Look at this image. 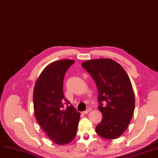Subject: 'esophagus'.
<instances>
[{"instance_id": "obj_1", "label": "esophagus", "mask_w": 158, "mask_h": 158, "mask_svg": "<svg viewBox=\"0 0 158 158\" xmlns=\"http://www.w3.org/2000/svg\"><path fill=\"white\" fill-rule=\"evenodd\" d=\"M92 111V108H91V107H88V108L86 109V111H83V113L84 114H88L89 111Z\"/></svg>"}]
</instances>
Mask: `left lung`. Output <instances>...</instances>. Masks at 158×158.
<instances>
[{"instance_id": "1", "label": "left lung", "mask_w": 158, "mask_h": 158, "mask_svg": "<svg viewBox=\"0 0 158 158\" xmlns=\"http://www.w3.org/2000/svg\"><path fill=\"white\" fill-rule=\"evenodd\" d=\"M81 65L94 79L98 91V108L103 118L96 132L106 139L119 138L128 127L135 106L127 73L120 64L107 58L86 61Z\"/></svg>"}]
</instances>
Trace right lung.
I'll return each instance as SVG.
<instances>
[{"instance_id":"obj_1","label":"right lung","mask_w":158,"mask_h":158,"mask_svg":"<svg viewBox=\"0 0 158 158\" xmlns=\"http://www.w3.org/2000/svg\"><path fill=\"white\" fill-rule=\"evenodd\" d=\"M75 62L72 60L54 61L41 72L33 91L36 120L48 137L57 145L69 143L76 135L80 113L63 94L64 74ZM67 110H62L64 104Z\"/></svg>"}]
</instances>
